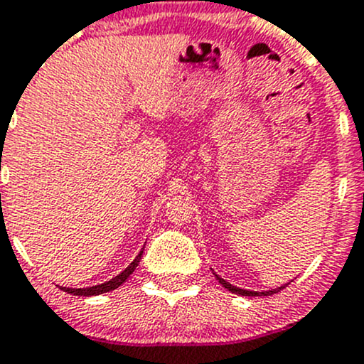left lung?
I'll return each instance as SVG.
<instances>
[{
  "mask_svg": "<svg viewBox=\"0 0 364 364\" xmlns=\"http://www.w3.org/2000/svg\"><path fill=\"white\" fill-rule=\"evenodd\" d=\"M214 277H216L218 282H220V284L223 286V288H227L228 291H232V293H235V294H242V296H269V294L279 293V291H281V289H284L286 286H288V284H284V286H281V288L269 289V291H262V293H259V291H247V289H240V288H237V286H232L230 282H227V281H225V279H221L218 274H214Z\"/></svg>",
  "mask_w": 364,
  "mask_h": 364,
  "instance_id": "obj_1",
  "label": "left lung"
}]
</instances>
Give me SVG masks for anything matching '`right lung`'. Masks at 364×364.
Here are the masks:
<instances>
[{
  "instance_id": "add662e5",
  "label": "right lung",
  "mask_w": 364,
  "mask_h": 364,
  "mask_svg": "<svg viewBox=\"0 0 364 364\" xmlns=\"http://www.w3.org/2000/svg\"><path fill=\"white\" fill-rule=\"evenodd\" d=\"M143 251H144V247L139 251V255H137L136 258H134V262L131 263V265L127 267V269L124 270V272H120L118 275H114L113 279H109V281L102 282V284L92 286V288H78V289H76V288H60V289H63V291H66V293L76 294V296H95V294H102V293L113 291V289L120 288V286L124 284L125 281H127L129 275H131V274L134 272V270H136V267L139 265L141 256H143Z\"/></svg>"
}]
</instances>
